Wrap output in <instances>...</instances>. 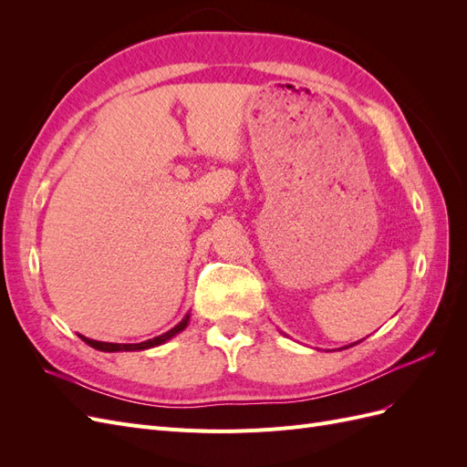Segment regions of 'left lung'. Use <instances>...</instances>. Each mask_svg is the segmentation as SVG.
I'll return each instance as SVG.
<instances>
[{"label":"left lung","mask_w":467,"mask_h":467,"mask_svg":"<svg viewBox=\"0 0 467 467\" xmlns=\"http://www.w3.org/2000/svg\"><path fill=\"white\" fill-rule=\"evenodd\" d=\"M357 343H352V345H347V347H343V348H348V347H355Z\"/></svg>","instance_id":"obj_1"}]
</instances>
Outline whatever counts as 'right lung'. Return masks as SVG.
Wrapping results in <instances>:
<instances>
[{"label": "right lung", "mask_w": 467, "mask_h": 467, "mask_svg": "<svg viewBox=\"0 0 467 467\" xmlns=\"http://www.w3.org/2000/svg\"><path fill=\"white\" fill-rule=\"evenodd\" d=\"M189 321H191V314H187L185 317H182L173 329H169L167 333H163V335H160V337H153V338H148V341H144V343H132V345H120V343H101V341H93V338H88V337H83V335H79L81 337V341H86L89 347H93V348H97V350H103V352H122V350H146V348H153V347H160V345H163V343H167L169 338H173L175 335H179L182 329L187 327L189 325Z\"/></svg>", "instance_id": "1"}]
</instances>
